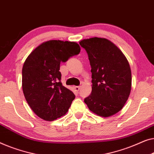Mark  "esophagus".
<instances>
[{"label": "esophagus", "instance_id": "1", "mask_svg": "<svg viewBox=\"0 0 154 154\" xmlns=\"http://www.w3.org/2000/svg\"><path fill=\"white\" fill-rule=\"evenodd\" d=\"M75 91H79V89H80V86H75Z\"/></svg>", "mask_w": 154, "mask_h": 154}]
</instances>
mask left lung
<instances>
[{
	"label": "left lung",
	"mask_w": 154,
	"mask_h": 154,
	"mask_svg": "<svg viewBox=\"0 0 154 154\" xmlns=\"http://www.w3.org/2000/svg\"><path fill=\"white\" fill-rule=\"evenodd\" d=\"M79 45L88 54L92 72L91 94L84 103L97 115H114L123 107L131 93L129 63L122 51L107 39H84Z\"/></svg>",
	"instance_id": "obj_1"
}]
</instances>
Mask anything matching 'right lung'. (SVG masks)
Masks as SVG:
<instances>
[{"mask_svg": "<svg viewBox=\"0 0 154 154\" xmlns=\"http://www.w3.org/2000/svg\"><path fill=\"white\" fill-rule=\"evenodd\" d=\"M77 42L49 40L37 47L22 68V88L34 113L52 121L65 115L75 99L73 93L62 85L60 63L79 54Z\"/></svg>", "mask_w": 154, "mask_h": 154, "instance_id": "right-lung-1", "label": "right lung"}]
</instances>
